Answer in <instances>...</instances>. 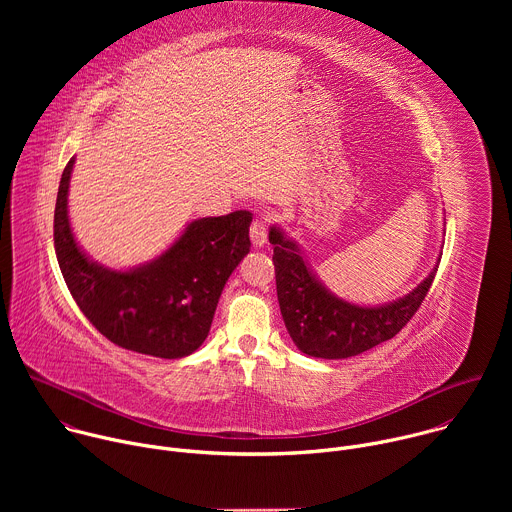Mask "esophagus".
<instances>
[{"mask_svg": "<svg viewBox=\"0 0 512 512\" xmlns=\"http://www.w3.org/2000/svg\"><path fill=\"white\" fill-rule=\"evenodd\" d=\"M251 243L253 247H263L267 243V223L257 218L251 225Z\"/></svg>", "mask_w": 512, "mask_h": 512, "instance_id": "1", "label": "esophagus"}]
</instances>
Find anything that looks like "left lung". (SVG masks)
I'll return each mask as SVG.
<instances>
[{"label":"left lung","mask_w":512,"mask_h":512,"mask_svg":"<svg viewBox=\"0 0 512 512\" xmlns=\"http://www.w3.org/2000/svg\"><path fill=\"white\" fill-rule=\"evenodd\" d=\"M269 243L285 328L304 354L316 358H348L391 340L419 310L437 271L435 265L413 291L395 302L358 306L332 294L283 229L271 227Z\"/></svg>","instance_id":"1"}]
</instances>
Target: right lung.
Masks as SVG:
<instances>
[{
  "mask_svg": "<svg viewBox=\"0 0 512 512\" xmlns=\"http://www.w3.org/2000/svg\"><path fill=\"white\" fill-rule=\"evenodd\" d=\"M66 164L54 208V249L62 277L87 320L113 344L158 358H182L202 346L231 273L251 249L253 214L206 216L156 259L111 269L93 261L72 235Z\"/></svg>",
  "mask_w": 512,
  "mask_h": 512,
  "instance_id": "add662e5",
  "label": "right lung"
}]
</instances>
